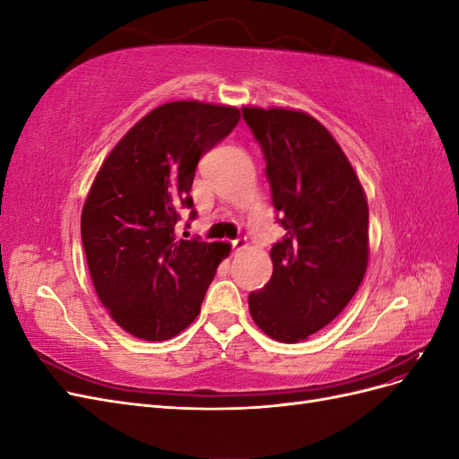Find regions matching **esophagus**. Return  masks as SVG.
Here are the masks:
<instances>
[{
	"instance_id": "1",
	"label": "esophagus",
	"mask_w": 459,
	"mask_h": 459,
	"mask_svg": "<svg viewBox=\"0 0 459 459\" xmlns=\"http://www.w3.org/2000/svg\"><path fill=\"white\" fill-rule=\"evenodd\" d=\"M231 245H233V251H243V248L247 247V239H245V238H239V239L231 241Z\"/></svg>"
}]
</instances>
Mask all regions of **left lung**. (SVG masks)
<instances>
[{
    "instance_id": "left-lung-1",
    "label": "left lung",
    "mask_w": 459,
    "mask_h": 459,
    "mask_svg": "<svg viewBox=\"0 0 459 459\" xmlns=\"http://www.w3.org/2000/svg\"><path fill=\"white\" fill-rule=\"evenodd\" d=\"M266 157L285 238L272 248L273 273L248 295L255 324L280 342L307 341L352 300L369 260L362 182L335 137L312 115L243 107Z\"/></svg>"
}]
</instances>
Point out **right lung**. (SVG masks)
I'll list each match as a JSON object with an SVG mask.
<instances>
[{
	"mask_svg": "<svg viewBox=\"0 0 459 459\" xmlns=\"http://www.w3.org/2000/svg\"><path fill=\"white\" fill-rule=\"evenodd\" d=\"M231 105L162 103L108 152L82 208V243L95 293L130 335L169 341L193 324L224 241L176 239L178 211L193 206L201 155L238 126Z\"/></svg>",
	"mask_w": 459,
	"mask_h": 459,
	"instance_id": "obj_1",
	"label": "right lung"
}]
</instances>
